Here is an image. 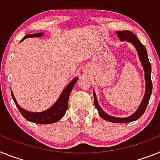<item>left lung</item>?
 <instances>
[{"mask_svg":"<svg viewBox=\"0 0 160 160\" xmlns=\"http://www.w3.org/2000/svg\"><path fill=\"white\" fill-rule=\"evenodd\" d=\"M116 33L118 34V37L121 41H126L128 42H130L137 50L138 58H139L142 65L143 67V70L144 72H145V94H144L142 101L141 104L139 105L137 110L133 114L129 117H126V118H116V117L107 114L105 111L101 109V107L98 104L97 96H96V93L93 91L94 104H95L96 109L98 111V113L103 119L108 121V122H113V123H126V122H131L138 120L139 118H141L142 115L143 114L146 109H147L149 100L151 98V92H152V82H151V66L149 62V59H148L147 52L145 47L141 43V42L136 37L135 34H133L131 31H129V30H121V31H117Z\"/></svg>","mask_w":160,"mask_h":160,"instance_id":"1","label":"left lung"}]
</instances>
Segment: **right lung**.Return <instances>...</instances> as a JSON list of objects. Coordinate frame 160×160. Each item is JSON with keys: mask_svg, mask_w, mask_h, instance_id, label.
Returning a JSON list of instances; mask_svg holds the SVG:
<instances>
[{"mask_svg": "<svg viewBox=\"0 0 160 160\" xmlns=\"http://www.w3.org/2000/svg\"><path fill=\"white\" fill-rule=\"evenodd\" d=\"M43 34L44 33H36V34H27L21 40V42L24 41V39L28 38L42 37V36H43ZM77 80H78V77H75L65 87V88L61 92L60 96L54 103V105H51L49 109L42 111V112H30L28 110H26L18 104L16 98H15L12 91H11V95H12V98L14 101L17 108L20 111L21 114L24 117L26 120L29 121V122H34V123H37V124H51V123H55V122H58L64 116L67 109H68L69 96H70L71 92H72V88H73L74 85L77 82Z\"/></svg>", "mask_w": 160, "mask_h": 160, "instance_id": "add662e5", "label": "right lung"}]
</instances>
